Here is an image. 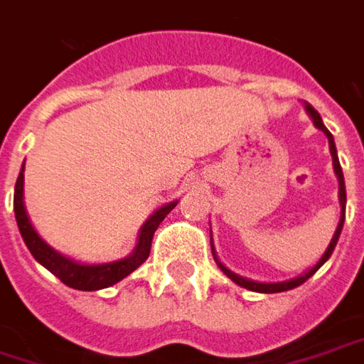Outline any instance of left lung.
I'll return each instance as SVG.
<instances>
[{"label": "left lung", "mask_w": 364, "mask_h": 364, "mask_svg": "<svg viewBox=\"0 0 364 364\" xmlns=\"http://www.w3.org/2000/svg\"><path fill=\"white\" fill-rule=\"evenodd\" d=\"M307 113L311 115V119H313V123H315V127H319L326 136H328V141H330V152H331V161H333V171H336V175H338V185H340V189H338V193H340V205H342V216H340V225H338V228H336V232H333V239H331V243L328 245V249H326V253L321 255V259L315 264V266L311 267L309 272L305 274V276H299V278H294V280H289V282H276V284H262V282H251V280H247V278H241V276H237V274H232L230 269H226L218 259H216V255H214V249H212V255H214V259L218 262V266H220V269L225 272L226 276L232 280V282H237L239 287H243V289L247 290H255V292H284V290H292L296 289V287H301L303 282H307L311 276L319 269V267L323 266L328 259H330L331 251H333V247H336V243H338V239H340V232H342V226H344V214H346V187H344V175H342V166H340V161H338V152H336V144H333V138H331V134L328 132V127L323 125V121H321V117H319V113L311 107V105H307Z\"/></svg>", "instance_id": "1"}]
</instances>
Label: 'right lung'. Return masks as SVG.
Returning a JSON list of instances; mask_svg holds the SVG:
<instances>
[{
  "mask_svg": "<svg viewBox=\"0 0 364 364\" xmlns=\"http://www.w3.org/2000/svg\"><path fill=\"white\" fill-rule=\"evenodd\" d=\"M24 171V166H22ZM20 171L18 175V181H16V189H14V212H16V223L20 228V235L24 239V243L28 247V251L33 253V257L45 266L51 274H55L65 287L75 290H100L107 289V287H113L117 284L119 280H123L125 276H129L134 269H138L150 255V245H152V237H154V230L159 228L164 216L177 205V202L166 203L159 208L148 220L146 225L141 226L139 230L138 245L136 251L125 257V259H119L113 264H100V266H82V264H75L72 259L59 255L57 251H53L51 247L47 245L31 225L28 216H26V208H24V198H22V191H24V173Z\"/></svg>",
  "mask_w": 364,
  "mask_h": 364,
  "instance_id": "obj_1",
  "label": "right lung"
}]
</instances>
